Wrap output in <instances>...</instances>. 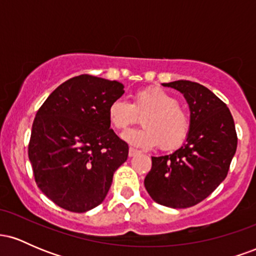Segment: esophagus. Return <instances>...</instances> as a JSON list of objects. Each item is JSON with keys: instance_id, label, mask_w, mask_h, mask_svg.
<instances>
[{"instance_id": "34e87169", "label": "esophagus", "mask_w": 256, "mask_h": 256, "mask_svg": "<svg viewBox=\"0 0 256 256\" xmlns=\"http://www.w3.org/2000/svg\"><path fill=\"white\" fill-rule=\"evenodd\" d=\"M137 154H140V152L136 150V149H134V148H130V149H128V156H130V158H132V156H136Z\"/></svg>"}]
</instances>
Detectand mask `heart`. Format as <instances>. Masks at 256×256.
<instances>
[{"mask_svg":"<svg viewBox=\"0 0 256 256\" xmlns=\"http://www.w3.org/2000/svg\"><path fill=\"white\" fill-rule=\"evenodd\" d=\"M178 100L158 88H148L134 94V102L116 100L108 108L112 126L124 130L142 119L143 128H131L122 138L136 148L149 149L160 144L164 150H172L183 144L190 131V118Z\"/></svg>","mask_w":256,"mask_h":256,"instance_id":"heart-1","label":"heart"}]
</instances>
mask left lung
<instances>
[{"label": "left lung", "mask_w": 256, "mask_h": 256, "mask_svg": "<svg viewBox=\"0 0 256 256\" xmlns=\"http://www.w3.org/2000/svg\"><path fill=\"white\" fill-rule=\"evenodd\" d=\"M162 85L183 94L190 131L172 154L152 156L144 186L158 204L188 208L204 201L226 178L237 149L236 128L228 106L204 85L190 80Z\"/></svg>", "instance_id": "8db88e82"}]
</instances>
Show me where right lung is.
<instances>
[{
    "instance_id": "add662e5",
    "label": "right lung",
    "mask_w": 256,
    "mask_h": 256,
    "mask_svg": "<svg viewBox=\"0 0 256 256\" xmlns=\"http://www.w3.org/2000/svg\"><path fill=\"white\" fill-rule=\"evenodd\" d=\"M116 80L82 74L58 86L37 112L28 158L42 192L70 212L84 213L107 196L128 155L110 130L108 108L124 94Z\"/></svg>"
}]
</instances>
